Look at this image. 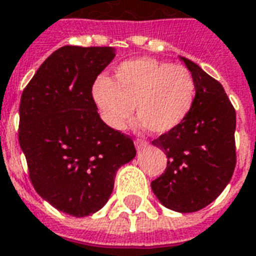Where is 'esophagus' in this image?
Returning <instances> with one entry per match:
<instances>
[{"mask_svg":"<svg viewBox=\"0 0 256 256\" xmlns=\"http://www.w3.org/2000/svg\"><path fill=\"white\" fill-rule=\"evenodd\" d=\"M146 146H148V142H144V140H136V142H134V146H136V150H144Z\"/></svg>","mask_w":256,"mask_h":256,"instance_id":"34e87169","label":"esophagus"}]
</instances>
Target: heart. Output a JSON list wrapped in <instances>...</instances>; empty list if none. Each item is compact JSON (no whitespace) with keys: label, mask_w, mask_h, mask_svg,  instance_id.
Listing matches in <instances>:
<instances>
[{"label":"heart","mask_w":256,"mask_h":256,"mask_svg":"<svg viewBox=\"0 0 256 256\" xmlns=\"http://www.w3.org/2000/svg\"><path fill=\"white\" fill-rule=\"evenodd\" d=\"M195 93L194 77L184 66L150 57L122 62L114 80L100 76L92 86L100 118L110 130H126L134 106L140 128L156 134H168L186 122Z\"/></svg>","instance_id":"heart-1"}]
</instances>
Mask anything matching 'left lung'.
I'll list each match as a JSON object with an SVG mask.
<instances>
[{
  "label": "left lung",
  "mask_w": 256,
  "mask_h": 256,
  "mask_svg": "<svg viewBox=\"0 0 256 256\" xmlns=\"http://www.w3.org/2000/svg\"><path fill=\"white\" fill-rule=\"evenodd\" d=\"M180 60L195 81V101L182 126L152 142L168 162L150 188L164 207L186 214L212 203L230 183L236 164V114L219 81L194 61Z\"/></svg>",
  "instance_id": "left-lung-1"
}]
</instances>
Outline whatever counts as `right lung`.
I'll use <instances>...</instances> for the list:
<instances>
[{
	"mask_svg": "<svg viewBox=\"0 0 256 256\" xmlns=\"http://www.w3.org/2000/svg\"><path fill=\"white\" fill-rule=\"evenodd\" d=\"M114 48L66 45L44 61L20 102V146L44 200L82 218L101 210L118 168L136 156L134 142L97 114L93 82Z\"/></svg>",
	"mask_w": 256,
	"mask_h": 256,
	"instance_id": "1",
	"label": "right lung"
}]
</instances>
